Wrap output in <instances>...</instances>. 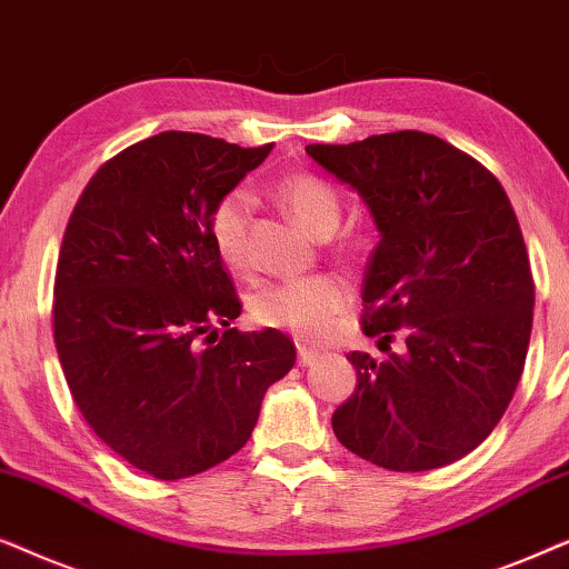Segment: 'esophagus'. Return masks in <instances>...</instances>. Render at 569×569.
<instances>
[{"mask_svg": "<svg viewBox=\"0 0 569 569\" xmlns=\"http://www.w3.org/2000/svg\"><path fill=\"white\" fill-rule=\"evenodd\" d=\"M297 351H299L301 367H309V363H315L317 359H320V351H315V348H309L307 343H297Z\"/></svg>", "mask_w": 569, "mask_h": 569, "instance_id": "esophagus-1", "label": "esophagus"}]
</instances>
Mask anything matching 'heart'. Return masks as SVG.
<instances>
[{
    "label": "heart",
    "instance_id": "obj_1",
    "mask_svg": "<svg viewBox=\"0 0 569 569\" xmlns=\"http://www.w3.org/2000/svg\"><path fill=\"white\" fill-rule=\"evenodd\" d=\"M272 197L286 213L297 218L315 237H330L338 229L340 206L338 189L328 179L309 171H293L272 184ZM252 216V197L244 189H231L218 197L208 216V237L218 257L229 268H247V231ZM351 291L346 280L332 272L283 280L260 291L252 301L254 320L264 328L291 330L301 340H320L330 330L332 317L348 305Z\"/></svg>",
    "mask_w": 569,
    "mask_h": 569
}]
</instances>
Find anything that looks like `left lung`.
I'll return each instance as SVG.
<instances>
[{"mask_svg": "<svg viewBox=\"0 0 569 569\" xmlns=\"http://www.w3.org/2000/svg\"><path fill=\"white\" fill-rule=\"evenodd\" d=\"M307 153L361 194L380 231L363 332L388 351L406 336L403 356L348 353L356 390L332 431L388 471L456 463L502 419L531 343L536 289L510 200L487 166L427 132Z\"/></svg>", "mask_w": 569, "mask_h": 569, "instance_id": "left-lung-1", "label": "left lung"}]
</instances>
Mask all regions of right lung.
I'll list each match as a JSON object with an SVG mask.
<instances>
[{
    "mask_svg": "<svg viewBox=\"0 0 569 569\" xmlns=\"http://www.w3.org/2000/svg\"><path fill=\"white\" fill-rule=\"evenodd\" d=\"M270 150L153 134L93 173L67 223L54 278L67 385L90 429L153 479L244 448L264 390L297 361L283 332L231 328L241 301L208 237L218 197Z\"/></svg>",
    "mask_w": 569,
    "mask_h": 569,
    "instance_id": "1",
    "label": "right lung"
}]
</instances>
